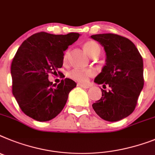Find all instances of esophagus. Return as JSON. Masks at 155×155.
I'll return each instance as SVG.
<instances>
[{
    "instance_id": "esophagus-1",
    "label": "esophagus",
    "mask_w": 155,
    "mask_h": 155,
    "mask_svg": "<svg viewBox=\"0 0 155 155\" xmlns=\"http://www.w3.org/2000/svg\"><path fill=\"white\" fill-rule=\"evenodd\" d=\"M78 86L82 87V88H88L90 87V85H88V84H82V83H78Z\"/></svg>"
}]
</instances>
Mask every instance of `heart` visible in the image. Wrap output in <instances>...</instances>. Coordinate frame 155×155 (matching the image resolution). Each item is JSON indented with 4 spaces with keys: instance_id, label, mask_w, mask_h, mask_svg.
Segmentation results:
<instances>
[{
    "instance_id": "b5f03b06",
    "label": "heart",
    "mask_w": 155,
    "mask_h": 155,
    "mask_svg": "<svg viewBox=\"0 0 155 155\" xmlns=\"http://www.w3.org/2000/svg\"><path fill=\"white\" fill-rule=\"evenodd\" d=\"M84 48L89 56L95 57L98 56L100 53V47L99 44L95 41H88L84 44ZM69 55V50L65 51L63 54V61L67 60ZM94 71L92 69H73L68 73V77L73 80L80 81V82H86L88 78L93 76Z\"/></svg>"
}]
</instances>
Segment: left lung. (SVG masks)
Returning a JSON list of instances; mask_svg holds the SVG:
<instances>
[{"instance_id": "1", "label": "left lung", "mask_w": 155, "mask_h": 155, "mask_svg": "<svg viewBox=\"0 0 155 155\" xmlns=\"http://www.w3.org/2000/svg\"><path fill=\"white\" fill-rule=\"evenodd\" d=\"M106 51V65L94 81L110 87L102 89L92 108L101 118L117 121L130 115L143 88V63L137 48L128 38L114 34L92 35Z\"/></svg>"}]
</instances>
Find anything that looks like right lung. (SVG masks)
Segmentation results:
<instances>
[{"instance_id":"obj_1","label":"right lung","mask_w":155,"mask_h":155,"mask_svg":"<svg viewBox=\"0 0 155 155\" xmlns=\"http://www.w3.org/2000/svg\"><path fill=\"white\" fill-rule=\"evenodd\" d=\"M80 34H33L17 50L11 66L12 93L22 111L38 121H47L62 111L68 95L77 85L70 78L58 85L48 81L63 67V51Z\"/></svg>"}]
</instances>
